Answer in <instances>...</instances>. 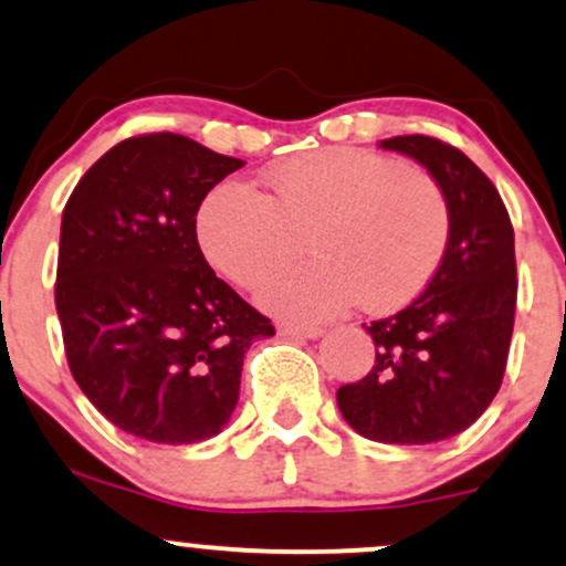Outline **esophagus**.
<instances>
[{
  "instance_id": "esophagus-1",
  "label": "esophagus",
  "mask_w": 566,
  "mask_h": 566,
  "mask_svg": "<svg viewBox=\"0 0 566 566\" xmlns=\"http://www.w3.org/2000/svg\"><path fill=\"white\" fill-rule=\"evenodd\" d=\"M276 329H279V335L303 337V340H314V337H319L324 333L322 327H314V324H308V327H305V324H292V322L276 324Z\"/></svg>"
}]
</instances>
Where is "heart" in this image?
I'll return each instance as SVG.
<instances>
[{
  "label": "heart",
  "mask_w": 566,
  "mask_h": 566,
  "mask_svg": "<svg viewBox=\"0 0 566 566\" xmlns=\"http://www.w3.org/2000/svg\"><path fill=\"white\" fill-rule=\"evenodd\" d=\"M269 193L226 180L197 212L212 269L252 290L311 250L314 261L271 279L261 303L290 319H327L359 301L386 314L420 295L450 244V201L433 175L354 146L290 157Z\"/></svg>",
  "instance_id": "obj_1"
}]
</instances>
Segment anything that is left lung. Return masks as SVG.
<instances>
[{
	"label": "left lung",
	"mask_w": 566,
	"mask_h": 566,
	"mask_svg": "<svg viewBox=\"0 0 566 566\" xmlns=\"http://www.w3.org/2000/svg\"><path fill=\"white\" fill-rule=\"evenodd\" d=\"M380 148L407 154L437 178L452 231L423 295L365 327L375 365L337 388V407L361 437L431 444L476 423L503 382L518 287L513 226L492 180L450 143L399 135Z\"/></svg>",
	"instance_id": "obj_1"
}]
</instances>
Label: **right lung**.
Returning <instances> with one entry per match:
<instances>
[{"label":"right lung","instance_id":"add662e5","mask_svg":"<svg viewBox=\"0 0 566 566\" xmlns=\"http://www.w3.org/2000/svg\"><path fill=\"white\" fill-rule=\"evenodd\" d=\"M244 161L175 133L116 143L63 207L55 308L69 369L97 412L157 444L223 431L247 348L274 335L197 242L207 191Z\"/></svg>","mask_w":566,"mask_h":566}]
</instances>
